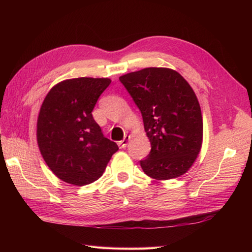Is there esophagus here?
I'll list each match as a JSON object with an SVG mask.
<instances>
[{"mask_svg":"<svg viewBox=\"0 0 252 252\" xmlns=\"http://www.w3.org/2000/svg\"><path fill=\"white\" fill-rule=\"evenodd\" d=\"M129 141H130V136H129V135H126L125 138H123V140L119 143L120 147H121V148H126V145H127V142H129Z\"/></svg>","mask_w":252,"mask_h":252,"instance_id":"1","label":"esophagus"}]
</instances>
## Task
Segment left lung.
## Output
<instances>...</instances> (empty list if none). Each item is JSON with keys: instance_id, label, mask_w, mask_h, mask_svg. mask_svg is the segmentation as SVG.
I'll return each instance as SVG.
<instances>
[{"instance_id": "8db88e82", "label": "left lung", "mask_w": 252, "mask_h": 252, "mask_svg": "<svg viewBox=\"0 0 252 252\" xmlns=\"http://www.w3.org/2000/svg\"><path fill=\"white\" fill-rule=\"evenodd\" d=\"M140 109L152 149L140 161L156 180L187 172L202 144V117L186 80L172 69L145 68L119 78Z\"/></svg>"}]
</instances>
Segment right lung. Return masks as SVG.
Wrapping results in <instances>:
<instances>
[{
    "label": "right lung",
    "instance_id": "1",
    "mask_svg": "<svg viewBox=\"0 0 252 252\" xmlns=\"http://www.w3.org/2000/svg\"><path fill=\"white\" fill-rule=\"evenodd\" d=\"M111 80L76 78L53 88L41 106L36 138L42 157L58 179L83 186L103 175L118 145L105 137L92 111Z\"/></svg>",
    "mask_w": 252,
    "mask_h": 252
}]
</instances>
